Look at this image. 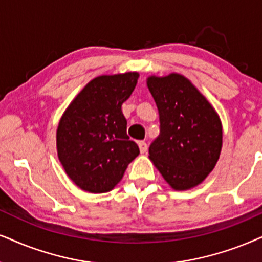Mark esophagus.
I'll return each instance as SVG.
<instances>
[{"label": "esophagus", "instance_id": "34e87169", "mask_svg": "<svg viewBox=\"0 0 262 262\" xmlns=\"http://www.w3.org/2000/svg\"><path fill=\"white\" fill-rule=\"evenodd\" d=\"M138 145H139V150H140L141 154H145V152L147 151V144L145 141H139Z\"/></svg>", "mask_w": 262, "mask_h": 262}]
</instances>
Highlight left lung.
<instances>
[{"label": "left lung", "mask_w": 262, "mask_h": 262, "mask_svg": "<svg viewBox=\"0 0 262 262\" xmlns=\"http://www.w3.org/2000/svg\"><path fill=\"white\" fill-rule=\"evenodd\" d=\"M146 83L161 122V133L148 148V158L173 190L196 187L219 161L223 147L219 115L184 75H152Z\"/></svg>", "instance_id": "1"}]
</instances>
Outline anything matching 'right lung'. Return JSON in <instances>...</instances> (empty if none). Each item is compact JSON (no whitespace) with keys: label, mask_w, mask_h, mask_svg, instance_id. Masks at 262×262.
Masks as SVG:
<instances>
[{"label":"right lung","mask_w":262,"mask_h":262,"mask_svg":"<svg viewBox=\"0 0 262 262\" xmlns=\"http://www.w3.org/2000/svg\"><path fill=\"white\" fill-rule=\"evenodd\" d=\"M138 78L134 71L98 76L62 114L57 128L58 158L81 190L111 191L139 155L138 145L127 135V120L121 108Z\"/></svg>","instance_id":"1"}]
</instances>
